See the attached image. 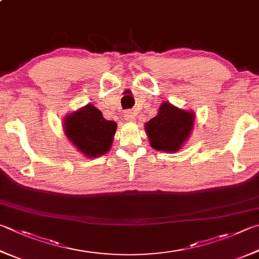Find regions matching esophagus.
<instances>
[{
    "mask_svg": "<svg viewBox=\"0 0 259 259\" xmlns=\"http://www.w3.org/2000/svg\"><path fill=\"white\" fill-rule=\"evenodd\" d=\"M124 119L128 122H135L136 121V115L133 111H126L124 113Z\"/></svg>",
    "mask_w": 259,
    "mask_h": 259,
    "instance_id": "obj_1",
    "label": "esophagus"
}]
</instances>
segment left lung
<instances>
[{
  "label": "left lung",
  "instance_id": "left-lung-1",
  "mask_svg": "<svg viewBox=\"0 0 259 259\" xmlns=\"http://www.w3.org/2000/svg\"><path fill=\"white\" fill-rule=\"evenodd\" d=\"M195 112L164 102L157 114L145 123L149 144L159 152L176 153L189 139L195 124Z\"/></svg>",
  "mask_w": 259,
  "mask_h": 259
}]
</instances>
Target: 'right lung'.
Listing matches in <instances>:
<instances>
[{
  "label": "right lung",
  "instance_id": "add662e5",
  "mask_svg": "<svg viewBox=\"0 0 259 259\" xmlns=\"http://www.w3.org/2000/svg\"><path fill=\"white\" fill-rule=\"evenodd\" d=\"M63 129L78 152L88 158H95L111 149L116 123L104 119L100 110L87 104L64 116Z\"/></svg>",
  "mask_w": 259,
  "mask_h": 259
}]
</instances>
